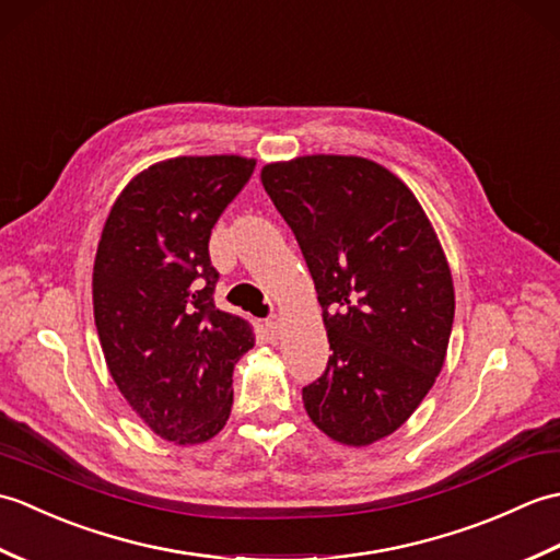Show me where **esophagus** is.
<instances>
[{
	"label": "esophagus",
	"mask_w": 560,
	"mask_h": 560,
	"mask_svg": "<svg viewBox=\"0 0 560 560\" xmlns=\"http://www.w3.org/2000/svg\"><path fill=\"white\" fill-rule=\"evenodd\" d=\"M265 329H267L269 339H277V335H279V317H277V315L267 317V319H265Z\"/></svg>",
	"instance_id": "1"
}]
</instances>
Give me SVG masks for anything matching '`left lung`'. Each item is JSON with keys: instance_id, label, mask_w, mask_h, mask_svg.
<instances>
[{"instance_id": "left-lung-1", "label": "left lung", "mask_w": 560, "mask_h": 560, "mask_svg": "<svg viewBox=\"0 0 560 560\" xmlns=\"http://www.w3.org/2000/svg\"><path fill=\"white\" fill-rule=\"evenodd\" d=\"M315 281L329 361L303 387L313 423L363 447L395 433L433 387L455 289L431 221L397 175L359 156L261 168Z\"/></svg>"}]
</instances>
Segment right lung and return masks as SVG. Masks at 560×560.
<instances>
[{"instance_id": "obj_1", "label": "right lung", "mask_w": 560, "mask_h": 560, "mask_svg": "<svg viewBox=\"0 0 560 560\" xmlns=\"http://www.w3.org/2000/svg\"><path fill=\"white\" fill-rule=\"evenodd\" d=\"M253 159L180 156L117 197L93 265V315L117 389L163 440L205 443L229 421L233 368L255 347L245 319L213 305L209 237Z\"/></svg>"}]
</instances>
